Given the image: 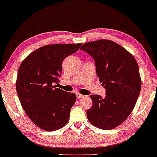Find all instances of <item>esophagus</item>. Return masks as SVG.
<instances>
[{
	"label": "esophagus",
	"mask_w": 157,
	"mask_h": 157,
	"mask_svg": "<svg viewBox=\"0 0 157 157\" xmlns=\"http://www.w3.org/2000/svg\"><path fill=\"white\" fill-rule=\"evenodd\" d=\"M84 96L83 95V94H81L80 93H77L76 94V97L77 99H80V98H82V97H83Z\"/></svg>",
	"instance_id": "34e87169"
}]
</instances>
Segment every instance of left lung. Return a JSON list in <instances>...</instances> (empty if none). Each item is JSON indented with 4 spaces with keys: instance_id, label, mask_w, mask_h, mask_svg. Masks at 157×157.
Returning <instances> with one entry per match:
<instances>
[{
    "instance_id": "obj_1",
    "label": "left lung",
    "mask_w": 157,
    "mask_h": 157,
    "mask_svg": "<svg viewBox=\"0 0 157 157\" xmlns=\"http://www.w3.org/2000/svg\"><path fill=\"white\" fill-rule=\"evenodd\" d=\"M81 49L93 58L97 75L106 89L104 98L90 95L92 106L87 110V117L99 129H114L129 117L139 96L141 79L137 62L122 46L108 40L85 43Z\"/></svg>"
}]
</instances>
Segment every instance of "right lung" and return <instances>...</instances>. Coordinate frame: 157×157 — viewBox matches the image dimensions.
Returning a JSON list of instances; mask_svg holds the SVG:
<instances>
[{"instance_id": "add662e5", "label": "right lung", "mask_w": 157, "mask_h": 157, "mask_svg": "<svg viewBox=\"0 0 157 157\" xmlns=\"http://www.w3.org/2000/svg\"><path fill=\"white\" fill-rule=\"evenodd\" d=\"M82 44L44 46L28 55L19 67L16 89L23 109L40 129L56 131L67 123L76 100L74 93L58 88L63 61Z\"/></svg>"}]
</instances>
